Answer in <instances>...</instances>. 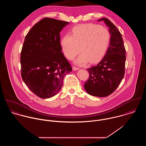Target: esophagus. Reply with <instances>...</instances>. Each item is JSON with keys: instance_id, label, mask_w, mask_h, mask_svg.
<instances>
[{"instance_id": "esophagus-1", "label": "esophagus", "mask_w": 146, "mask_h": 146, "mask_svg": "<svg viewBox=\"0 0 146 146\" xmlns=\"http://www.w3.org/2000/svg\"><path fill=\"white\" fill-rule=\"evenodd\" d=\"M79 68H78V67H75V66H73L72 67V70H74V71H76V70H78Z\"/></svg>"}]
</instances>
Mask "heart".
<instances>
[{
	"label": "heart",
	"instance_id": "1",
	"mask_svg": "<svg viewBox=\"0 0 146 146\" xmlns=\"http://www.w3.org/2000/svg\"><path fill=\"white\" fill-rule=\"evenodd\" d=\"M111 40V35L106 27L93 23L76 25L71 29V35L65 34L61 40V45L65 56L73 60L80 54L75 63L84 65L89 61L96 63L106 54Z\"/></svg>",
	"mask_w": 146,
	"mask_h": 146
}]
</instances>
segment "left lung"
Returning a JSON list of instances; mask_svg holds the SVG:
<instances>
[{
    "label": "left lung",
    "mask_w": 146,
    "mask_h": 146,
    "mask_svg": "<svg viewBox=\"0 0 146 146\" xmlns=\"http://www.w3.org/2000/svg\"><path fill=\"white\" fill-rule=\"evenodd\" d=\"M104 21L109 27L111 40L102 61L87 70L89 79L84 85L86 92L92 96L104 97L112 94L118 87L125 74L126 53L123 39L117 27L106 18Z\"/></svg>",
    "instance_id": "obj_1"
}]
</instances>
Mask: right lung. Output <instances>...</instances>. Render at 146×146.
<instances>
[{"mask_svg": "<svg viewBox=\"0 0 146 146\" xmlns=\"http://www.w3.org/2000/svg\"><path fill=\"white\" fill-rule=\"evenodd\" d=\"M68 23L45 17L25 37L21 52V76L28 88L42 99L55 96L65 75L72 71L60 43V33Z\"/></svg>", "mask_w": 146, "mask_h": 146, "instance_id": "add662e5", "label": "right lung"}]
</instances>
